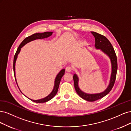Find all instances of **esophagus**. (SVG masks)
Returning <instances> with one entry per match:
<instances>
[{"mask_svg":"<svg viewBox=\"0 0 131 131\" xmlns=\"http://www.w3.org/2000/svg\"><path fill=\"white\" fill-rule=\"evenodd\" d=\"M65 69H66V71L67 72H70L72 71L71 67L70 66H67V67H66Z\"/></svg>","mask_w":131,"mask_h":131,"instance_id":"34e87169","label":"esophagus"}]
</instances>
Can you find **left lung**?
Instances as JSON below:
<instances>
[{
  "label": "left lung",
  "instance_id": "obj_1",
  "mask_svg": "<svg viewBox=\"0 0 131 131\" xmlns=\"http://www.w3.org/2000/svg\"><path fill=\"white\" fill-rule=\"evenodd\" d=\"M94 35L95 39V47L97 49H100L103 53L105 54L109 58L112 64V73L110 79V82L108 86L104 91L98 94H89L82 91L78 86L79 78L76 74L73 75V81L75 90L78 95L83 99L90 102H94L97 100L103 97L111 91L113 88L115 81L116 72L117 70V58L113 46L109 41L104 36L94 31L91 32Z\"/></svg>",
  "mask_w": 131,
  "mask_h": 131
}]
</instances>
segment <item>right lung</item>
<instances>
[{"mask_svg":"<svg viewBox=\"0 0 131 131\" xmlns=\"http://www.w3.org/2000/svg\"><path fill=\"white\" fill-rule=\"evenodd\" d=\"M52 34H53V32H51V31L44 32L42 33L34 34H32V35L26 37V39H25L22 42V43L20 44L18 48H17V51L16 52V54L14 56V59L13 66H14V75H15L16 81V76H15V64H16V61L17 60V57H18V55L19 53L20 50H21V48H22L25 45H26L27 43L30 42H31L32 41L35 40L37 39H45V38H47V37L51 36L52 35ZM64 74H65V69H62L59 72V73L57 74V75L56 77V79H55L54 85L53 89L52 91L50 92V93L47 96L45 97V98L41 99L40 100H32L30 99H29L31 100L32 101H33V102H36V103H44V102H47V101L53 99L57 93L61 78L63 75H64ZM16 83H17V82H16Z\"/></svg>","mask_w":131,"mask_h":131,"instance_id":"1","label":"right lung"}]
</instances>
